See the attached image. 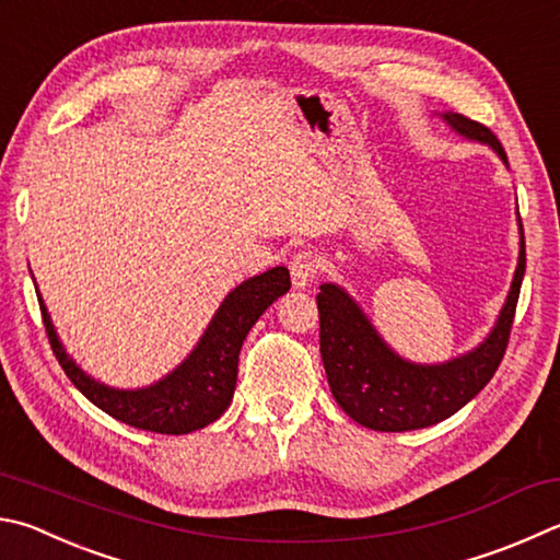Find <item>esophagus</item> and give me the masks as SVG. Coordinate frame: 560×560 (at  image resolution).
I'll return each instance as SVG.
<instances>
[{
  "instance_id": "obj_1",
  "label": "esophagus",
  "mask_w": 560,
  "mask_h": 560,
  "mask_svg": "<svg viewBox=\"0 0 560 560\" xmlns=\"http://www.w3.org/2000/svg\"><path fill=\"white\" fill-rule=\"evenodd\" d=\"M289 269H291V281L296 289H306L311 283L318 279V271H320V257L311 249H301L291 257L289 261Z\"/></svg>"
}]
</instances>
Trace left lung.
<instances>
[{
  "instance_id": "8db88e82",
  "label": "left lung",
  "mask_w": 560,
  "mask_h": 560,
  "mask_svg": "<svg viewBox=\"0 0 560 560\" xmlns=\"http://www.w3.org/2000/svg\"><path fill=\"white\" fill-rule=\"evenodd\" d=\"M443 117L467 139L490 144L506 164L504 149L492 129L455 112ZM524 269L526 252L522 232L520 267L490 338L463 358L445 364H425V368L394 354L372 323L364 318L358 303L342 289L323 283L315 296L320 315V354L330 392L340 409L364 429L389 433L425 429L460 411L477 392L485 389L500 368L510 342Z\"/></svg>"
}]
</instances>
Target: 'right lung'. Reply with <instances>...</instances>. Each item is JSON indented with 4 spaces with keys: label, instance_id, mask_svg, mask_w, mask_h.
I'll return each mask as SVG.
<instances>
[{
    "label": "right lung",
    "instance_id": "1",
    "mask_svg": "<svg viewBox=\"0 0 560 560\" xmlns=\"http://www.w3.org/2000/svg\"><path fill=\"white\" fill-rule=\"evenodd\" d=\"M289 287L291 277L287 267H273L240 283L222 301L215 318L210 320L206 335L200 338L198 348L188 354V360L171 372L166 380L135 392L109 389V386L90 380L68 358L63 345L56 338L44 301L38 299V303L50 350H54L58 364L97 409L141 431L180 435L206 429L208 423L218 421L225 413L232 394H235L242 342H245L252 325L259 320V315L283 296Z\"/></svg>",
    "mask_w": 560,
    "mask_h": 560
}]
</instances>
